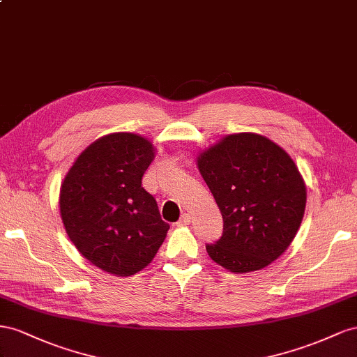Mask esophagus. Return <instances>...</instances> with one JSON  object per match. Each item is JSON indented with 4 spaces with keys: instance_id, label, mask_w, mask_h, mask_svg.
I'll use <instances>...</instances> for the list:
<instances>
[{
    "instance_id": "esophagus-1",
    "label": "esophagus",
    "mask_w": 357,
    "mask_h": 357,
    "mask_svg": "<svg viewBox=\"0 0 357 357\" xmlns=\"http://www.w3.org/2000/svg\"><path fill=\"white\" fill-rule=\"evenodd\" d=\"M190 222H191V215H190V213H184V215L179 218V221L176 224H178V226H188Z\"/></svg>"
}]
</instances>
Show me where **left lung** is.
Returning a JSON list of instances; mask_svg holds the SVG:
<instances>
[{"label":"left lung","mask_w":357,"mask_h":357,"mask_svg":"<svg viewBox=\"0 0 357 357\" xmlns=\"http://www.w3.org/2000/svg\"><path fill=\"white\" fill-rule=\"evenodd\" d=\"M222 215V236L209 257L235 273L269 266L296 236L307 187L290 155L256 133L229 135L197 157Z\"/></svg>","instance_id":"obj_1"}]
</instances>
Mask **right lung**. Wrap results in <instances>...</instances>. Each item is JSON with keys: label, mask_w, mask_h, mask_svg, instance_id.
Returning a JSON list of instances; mask_svg holds the SVG:
<instances>
[{"label": "right lung", "mask_w": 357, "mask_h": 357, "mask_svg": "<svg viewBox=\"0 0 357 357\" xmlns=\"http://www.w3.org/2000/svg\"><path fill=\"white\" fill-rule=\"evenodd\" d=\"M155 148L133 133L93 142L70 167L59 212L70 241L101 271L130 277L146 268L165 242L169 224L142 187Z\"/></svg>", "instance_id": "obj_1"}]
</instances>
